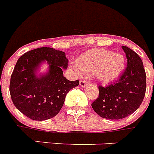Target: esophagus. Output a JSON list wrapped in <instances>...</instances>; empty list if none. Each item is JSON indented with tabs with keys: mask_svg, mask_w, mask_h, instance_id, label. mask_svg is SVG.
Listing matches in <instances>:
<instances>
[{
	"mask_svg": "<svg viewBox=\"0 0 154 154\" xmlns=\"http://www.w3.org/2000/svg\"><path fill=\"white\" fill-rule=\"evenodd\" d=\"M89 84L88 82H87L86 80H81L80 81V86L81 87H86L87 85Z\"/></svg>",
	"mask_w": 154,
	"mask_h": 154,
	"instance_id": "34e87169",
	"label": "esophagus"
}]
</instances>
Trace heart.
Masks as SVG:
<instances>
[{
	"label": "heart",
	"instance_id": "heart-1",
	"mask_svg": "<svg viewBox=\"0 0 154 154\" xmlns=\"http://www.w3.org/2000/svg\"><path fill=\"white\" fill-rule=\"evenodd\" d=\"M78 75L94 74L105 84L117 80L125 67V58L121 53H112L102 48L90 50L84 53L72 65Z\"/></svg>",
	"mask_w": 154,
	"mask_h": 154
}]
</instances>
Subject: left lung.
Segmentation results:
<instances>
[{
	"mask_svg": "<svg viewBox=\"0 0 154 154\" xmlns=\"http://www.w3.org/2000/svg\"><path fill=\"white\" fill-rule=\"evenodd\" d=\"M128 65L119 80L109 87H99L98 98L92 108L102 118L122 119L139 108L146 92V73L140 57L127 46H122Z\"/></svg>",
	"mask_w": 154,
	"mask_h": 154,
	"instance_id": "obj_1",
	"label": "left lung"
}]
</instances>
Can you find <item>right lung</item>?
Wrapping results in <instances>:
<instances>
[{
	"label": "right lung",
	"mask_w": 154,
	"mask_h": 154,
	"mask_svg": "<svg viewBox=\"0 0 154 154\" xmlns=\"http://www.w3.org/2000/svg\"><path fill=\"white\" fill-rule=\"evenodd\" d=\"M48 70L39 74L43 63ZM68 60L64 51L42 47L23 54L17 61L11 77V100L19 111L35 121L54 117L64 105L66 95L79 85L63 75Z\"/></svg>",
	"instance_id": "obj_1"
}]
</instances>
